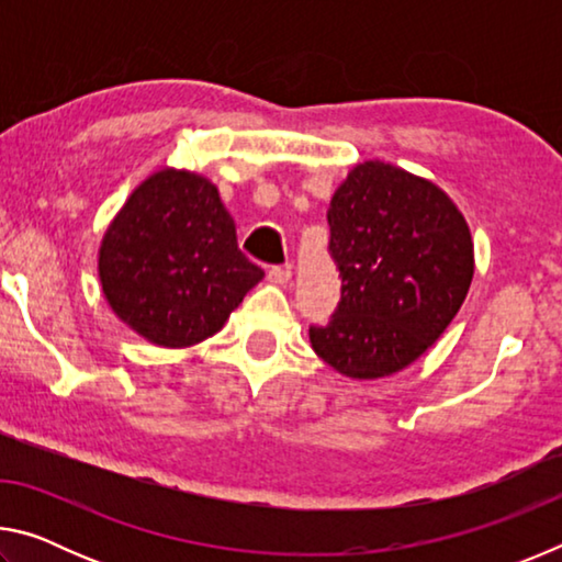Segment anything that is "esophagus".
Segmentation results:
<instances>
[{"mask_svg": "<svg viewBox=\"0 0 562 562\" xmlns=\"http://www.w3.org/2000/svg\"><path fill=\"white\" fill-rule=\"evenodd\" d=\"M290 278H292L290 268H280V265H274V268L268 270V280L274 284H288Z\"/></svg>", "mask_w": 562, "mask_h": 562, "instance_id": "34e87169", "label": "esophagus"}]
</instances>
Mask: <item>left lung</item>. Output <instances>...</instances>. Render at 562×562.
<instances>
[{
	"mask_svg": "<svg viewBox=\"0 0 562 562\" xmlns=\"http://www.w3.org/2000/svg\"><path fill=\"white\" fill-rule=\"evenodd\" d=\"M329 255L341 290L312 349L355 379L412 364L451 325L473 278L469 225L443 190L389 164L357 166L331 195Z\"/></svg>",
	"mask_w": 562,
	"mask_h": 562,
	"instance_id": "obj_1",
	"label": "left lung"
}]
</instances>
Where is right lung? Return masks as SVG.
<instances>
[{"label":"right lung","mask_w":562,"mask_h":562,"mask_svg":"<svg viewBox=\"0 0 562 562\" xmlns=\"http://www.w3.org/2000/svg\"><path fill=\"white\" fill-rule=\"evenodd\" d=\"M99 274L113 312L160 347L215 335L265 278L237 247L217 188L186 170L133 190L103 237Z\"/></svg>","instance_id":"right-lung-1"}]
</instances>
